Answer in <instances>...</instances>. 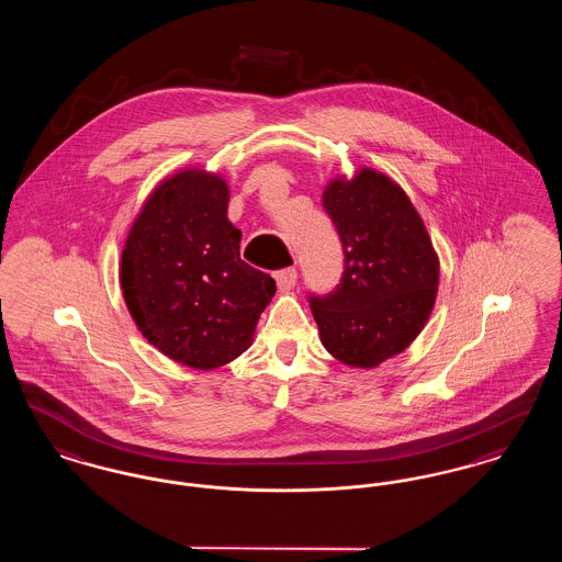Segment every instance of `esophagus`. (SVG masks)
Wrapping results in <instances>:
<instances>
[{"mask_svg": "<svg viewBox=\"0 0 562 562\" xmlns=\"http://www.w3.org/2000/svg\"><path fill=\"white\" fill-rule=\"evenodd\" d=\"M273 278H276V284H278V291L280 293H289L294 284H296V269H282Z\"/></svg>", "mask_w": 562, "mask_h": 562, "instance_id": "1", "label": "esophagus"}]
</instances>
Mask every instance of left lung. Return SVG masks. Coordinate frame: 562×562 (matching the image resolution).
I'll return each mask as SVG.
<instances>
[{"label":"left lung","instance_id":"1","mask_svg":"<svg viewBox=\"0 0 562 562\" xmlns=\"http://www.w3.org/2000/svg\"><path fill=\"white\" fill-rule=\"evenodd\" d=\"M322 204L346 252L341 284L312 296L322 346L348 367L374 369L424 330L440 261L406 191L379 170L362 166L330 179Z\"/></svg>","mask_w":562,"mask_h":562}]
</instances>
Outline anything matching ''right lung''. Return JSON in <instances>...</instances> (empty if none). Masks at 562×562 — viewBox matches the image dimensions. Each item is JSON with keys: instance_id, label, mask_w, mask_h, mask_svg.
<instances>
[{"instance_id": "obj_1", "label": "right lung", "mask_w": 562, "mask_h": 562, "mask_svg": "<svg viewBox=\"0 0 562 562\" xmlns=\"http://www.w3.org/2000/svg\"><path fill=\"white\" fill-rule=\"evenodd\" d=\"M229 186L189 166L160 181L131 225L120 284L140 335L166 358L214 371L250 348L276 293L273 278L240 259L227 218Z\"/></svg>"}]
</instances>
